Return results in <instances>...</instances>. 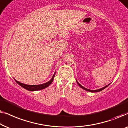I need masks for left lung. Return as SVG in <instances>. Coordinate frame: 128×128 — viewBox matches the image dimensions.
<instances>
[{"label":"left lung","instance_id":"obj_1","mask_svg":"<svg viewBox=\"0 0 128 128\" xmlns=\"http://www.w3.org/2000/svg\"><path fill=\"white\" fill-rule=\"evenodd\" d=\"M76 82H77V84H78V85L80 86V88H82L83 89H84V90H86V91H88V92H93V93H94V92H100V91H102V90L103 89H105V88H106L108 86H109L110 85V84H108V85H106V86H104V87H103V88H101V89H98V90H90V89H86V88H84V86H82L81 84H80V83H79L78 81H77L76 80Z\"/></svg>","mask_w":128,"mask_h":128}]
</instances>
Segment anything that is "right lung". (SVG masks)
I'll use <instances>...</instances> for the list:
<instances>
[{
    "label": "right lung",
    "instance_id": "right-lung-1",
    "mask_svg": "<svg viewBox=\"0 0 128 128\" xmlns=\"http://www.w3.org/2000/svg\"><path fill=\"white\" fill-rule=\"evenodd\" d=\"M55 74H56V72H55V73L54 74V75H53V77H52V78L49 80V81H48V82H46V83H44V84H36V85H30V84H22V83H21V82H20L18 81H17V80H15V79H14V80H16V82H17V84H19V85H20L21 87H22L23 88H24V89L28 90L36 91V90H42V89H45L46 88L48 87V86L52 84V82H53V80H54V78Z\"/></svg>",
    "mask_w": 128,
    "mask_h": 128
}]
</instances>
